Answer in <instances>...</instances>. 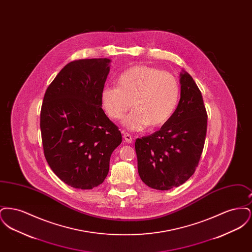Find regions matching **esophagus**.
<instances>
[{"label":"esophagus","instance_id":"esophagus-1","mask_svg":"<svg viewBox=\"0 0 252 252\" xmlns=\"http://www.w3.org/2000/svg\"><path fill=\"white\" fill-rule=\"evenodd\" d=\"M124 139H125V141L126 142V143H128V144H131L132 143V137L130 134H128V133H124Z\"/></svg>","mask_w":252,"mask_h":252}]
</instances>
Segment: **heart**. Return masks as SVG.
<instances>
[{
    "label": "heart",
    "mask_w": 252,
    "mask_h": 252,
    "mask_svg": "<svg viewBox=\"0 0 252 252\" xmlns=\"http://www.w3.org/2000/svg\"><path fill=\"white\" fill-rule=\"evenodd\" d=\"M118 87H105L101 102L108 117L122 119L126 111L135 108L123 122L133 131H142L166 124L174 114L180 88L177 78L159 69L146 65L128 68L117 79Z\"/></svg>",
    "instance_id": "b5f03b06"
}]
</instances>
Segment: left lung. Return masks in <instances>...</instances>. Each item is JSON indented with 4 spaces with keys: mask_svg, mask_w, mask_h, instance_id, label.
<instances>
[{
    "mask_svg": "<svg viewBox=\"0 0 252 252\" xmlns=\"http://www.w3.org/2000/svg\"><path fill=\"white\" fill-rule=\"evenodd\" d=\"M180 76V102L170 120L135 143L141 180L160 191L178 187L191 178L206 138L208 116L201 92L188 72L182 71Z\"/></svg>",
    "mask_w": 252,
    "mask_h": 252,
    "instance_id": "8db88e82",
    "label": "left lung"
}]
</instances>
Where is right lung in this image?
Segmentation results:
<instances>
[{
	"label": "right lung",
	"mask_w": 252,
	"mask_h": 252,
	"mask_svg": "<svg viewBox=\"0 0 252 252\" xmlns=\"http://www.w3.org/2000/svg\"><path fill=\"white\" fill-rule=\"evenodd\" d=\"M108 59L68 63L49 85L40 110V130L49 166L69 186L90 190L108 176L109 158L122 143L118 127L101 102Z\"/></svg>",
	"instance_id": "obj_1"
}]
</instances>
